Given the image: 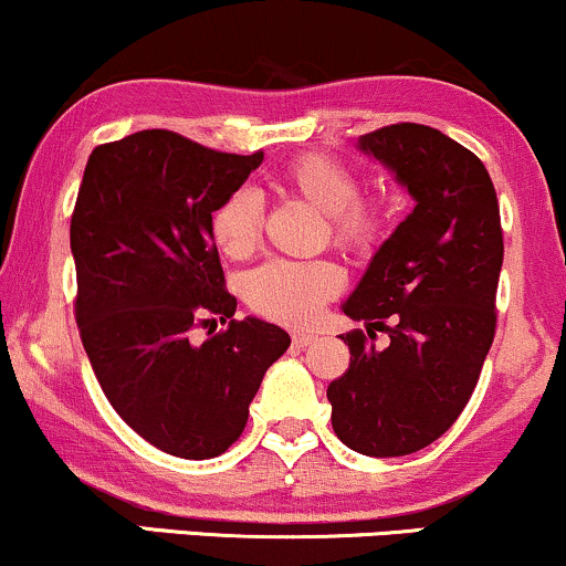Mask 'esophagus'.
I'll list each match as a JSON object with an SVG mask.
<instances>
[{
    "label": "esophagus",
    "instance_id": "1",
    "mask_svg": "<svg viewBox=\"0 0 566 566\" xmlns=\"http://www.w3.org/2000/svg\"><path fill=\"white\" fill-rule=\"evenodd\" d=\"M314 340H316V335H311V333H295V335H292V346H297V348L311 346Z\"/></svg>",
    "mask_w": 566,
    "mask_h": 566
}]
</instances>
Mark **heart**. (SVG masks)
Returning <instances> with one entry per match:
<instances>
[{
    "label": "heart",
    "instance_id": "heart-1",
    "mask_svg": "<svg viewBox=\"0 0 566 566\" xmlns=\"http://www.w3.org/2000/svg\"><path fill=\"white\" fill-rule=\"evenodd\" d=\"M282 180L311 205L327 212L329 231L337 247L367 252L378 244L382 205L361 197L359 180L340 159L322 151L301 154L284 167ZM263 201L252 188H237L212 212V242L229 258H244L261 242ZM343 290V271L333 261H269L242 279V297L258 316L269 322L303 324L314 322L324 303Z\"/></svg>",
    "mask_w": 566,
    "mask_h": 566
}]
</instances>
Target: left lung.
I'll return each mask as SVG.
<instances>
[{
	"mask_svg": "<svg viewBox=\"0 0 566 566\" xmlns=\"http://www.w3.org/2000/svg\"><path fill=\"white\" fill-rule=\"evenodd\" d=\"M412 193L343 311L388 332L378 352L354 329L350 365L329 382L333 428L350 450L399 458L437 441L469 405L495 340L503 265L497 193L476 154L439 129L399 122L359 138Z\"/></svg>",
	"mask_w": 566,
	"mask_h": 566,
	"instance_id": "1",
	"label": "left lung"
}]
</instances>
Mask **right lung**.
Masks as SVG:
<instances>
[{
    "label": "right lung",
    "instance_id": "add662e5",
    "mask_svg": "<svg viewBox=\"0 0 566 566\" xmlns=\"http://www.w3.org/2000/svg\"><path fill=\"white\" fill-rule=\"evenodd\" d=\"M263 151L223 154L170 129H143L90 154L71 216L76 327L125 423L186 460L242 437L261 380L290 335L233 319L210 220ZM230 327L212 336L214 324ZM212 326L205 344L190 333Z\"/></svg>",
    "mask_w": 566,
    "mask_h": 566
}]
</instances>
